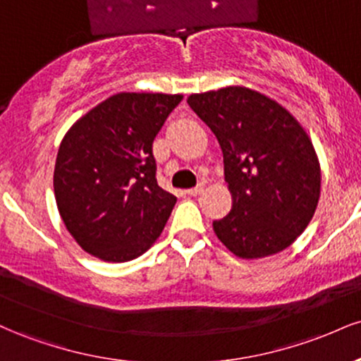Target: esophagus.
I'll list each match as a JSON object with an SVG mask.
<instances>
[{"instance_id":"34e87169","label":"esophagus","mask_w":361,"mask_h":361,"mask_svg":"<svg viewBox=\"0 0 361 361\" xmlns=\"http://www.w3.org/2000/svg\"><path fill=\"white\" fill-rule=\"evenodd\" d=\"M202 192H204V185H198V186H195V188H190V190H186V195H190V197H198V195H200Z\"/></svg>"}]
</instances>
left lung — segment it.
<instances>
[{
  "label": "left lung",
  "instance_id": "obj_1",
  "mask_svg": "<svg viewBox=\"0 0 361 361\" xmlns=\"http://www.w3.org/2000/svg\"><path fill=\"white\" fill-rule=\"evenodd\" d=\"M186 102L224 154L233 207L212 224L219 241L243 259L287 250L312 221L321 195L307 132L280 103L246 86L193 93Z\"/></svg>",
  "mask_w": 361,
  "mask_h": 361
}]
</instances>
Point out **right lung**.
<instances>
[{
  "label": "right lung",
  "mask_w": 361,
  "mask_h": 361,
  "mask_svg": "<svg viewBox=\"0 0 361 361\" xmlns=\"http://www.w3.org/2000/svg\"><path fill=\"white\" fill-rule=\"evenodd\" d=\"M183 94H111L66 132L54 195L66 229L109 263L144 255L163 233L175 195L156 181L152 142Z\"/></svg>",
  "instance_id": "1"
}]
</instances>
